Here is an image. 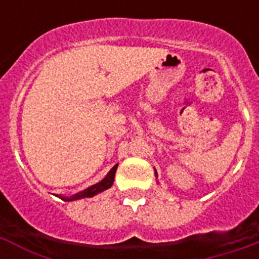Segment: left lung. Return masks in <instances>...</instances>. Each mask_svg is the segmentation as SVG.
<instances>
[{"mask_svg":"<svg viewBox=\"0 0 259 259\" xmlns=\"http://www.w3.org/2000/svg\"><path fill=\"white\" fill-rule=\"evenodd\" d=\"M155 175H157V172H155Z\"/></svg>","mask_w":259,"mask_h":259,"instance_id":"1","label":"left lung"}]
</instances>
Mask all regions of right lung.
<instances>
[{
    "mask_svg": "<svg viewBox=\"0 0 259 259\" xmlns=\"http://www.w3.org/2000/svg\"><path fill=\"white\" fill-rule=\"evenodd\" d=\"M116 168H118V164H115V166L111 168V170L109 171V174H107L106 176H105L104 179L101 180L100 183H97V184H93L91 185L89 188L84 189V191L79 192V193L76 194H72V196H70V197H66V196H62V194H57V197H59L61 200L63 201H67V202H70V201H76V200H80V198H87V197H93V196H96V194L101 193V192L106 191V189H109L111 185H113L114 183V178H115V171Z\"/></svg>",
    "mask_w": 259,
    "mask_h": 259,
    "instance_id": "1",
    "label": "right lung"
}]
</instances>
